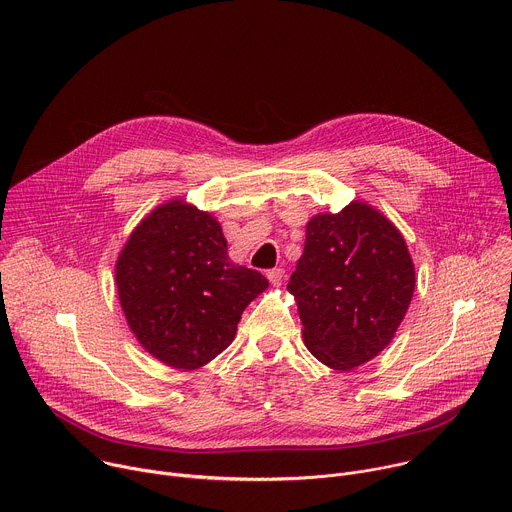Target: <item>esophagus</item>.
Masks as SVG:
<instances>
[{"label":"esophagus","mask_w":512,"mask_h":512,"mask_svg":"<svg viewBox=\"0 0 512 512\" xmlns=\"http://www.w3.org/2000/svg\"><path fill=\"white\" fill-rule=\"evenodd\" d=\"M283 277H285V269H283V267H273V269L267 271V279H269L273 285H281Z\"/></svg>","instance_id":"esophagus-1"}]
</instances>
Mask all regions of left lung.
<instances>
[{"instance_id":"8db88e82","label":"left lung","mask_w":512,"mask_h":512,"mask_svg":"<svg viewBox=\"0 0 512 512\" xmlns=\"http://www.w3.org/2000/svg\"><path fill=\"white\" fill-rule=\"evenodd\" d=\"M298 300L308 350L336 371L377 356L395 336L415 289L401 233L362 202L318 214L287 283Z\"/></svg>"}]
</instances>
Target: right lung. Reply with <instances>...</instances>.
I'll return each instance as SVG.
<instances>
[{
    "label": "right lung",
    "mask_w": 512,
    "mask_h": 512,
    "mask_svg": "<svg viewBox=\"0 0 512 512\" xmlns=\"http://www.w3.org/2000/svg\"><path fill=\"white\" fill-rule=\"evenodd\" d=\"M115 281L139 344L184 371L233 342L243 310L269 285L259 271L229 259L210 214L182 200L143 218L117 259Z\"/></svg>",
    "instance_id": "right-lung-1"
}]
</instances>
